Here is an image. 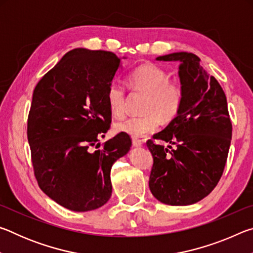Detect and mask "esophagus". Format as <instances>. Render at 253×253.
<instances>
[{
  "instance_id": "esophagus-1",
  "label": "esophagus",
  "mask_w": 253,
  "mask_h": 253,
  "mask_svg": "<svg viewBox=\"0 0 253 253\" xmlns=\"http://www.w3.org/2000/svg\"><path fill=\"white\" fill-rule=\"evenodd\" d=\"M132 145H134V146H136V147H138V146H142L143 145V140L142 139H139V138H136V137H132Z\"/></svg>"
}]
</instances>
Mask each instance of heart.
<instances>
[{
  "label": "heart",
  "instance_id": "1",
  "mask_svg": "<svg viewBox=\"0 0 253 253\" xmlns=\"http://www.w3.org/2000/svg\"><path fill=\"white\" fill-rule=\"evenodd\" d=\"M128 84L132 89L148 93L145 105L147 115L129 117L115 125V130L125 132L132 137H142L155 131L163 122H170L177 116L184 99L181 83L169 80V76L163 68L154 63H145L137 67L128 76ZM108 109L116 118L126 113V92L121 84L111 83L106 92Z\"/></svg>",
  "mask_w": 253,
  "mask_h": 253
}]
</instances>
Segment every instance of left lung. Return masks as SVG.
<instances>
[{"label": "left lung", "mask_w": 253, "mask_h": 253, "mask_svg": "<svg viewBox=\"0 0 253 253\" xmlns=\"http://www.w3.org/2000/svg\"><path fill=\"white\" fill-rule=\"evenodd\" d=\"M156 60L181 62L184 99L177 116L153 136L169 146L146 143L154 161L149 190L164 204H194L211 193L223 174L232 137L226 97L198 55L174 52Z\"/></svg>", "instance_id": "8db88e82"}]
</instances>
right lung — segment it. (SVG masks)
<instances>
[{"instance_id":"obj_1","label":"right lung","mask_w":253,"mask_h":253,"mask_svg":"<svg viewBox=\"0 0 253 253\" xmlns=\"http://www.w3.org/2000/svg\"><path fill=\"white\" fill-rule=\"evenodd\" d=\"M119 67L121 59L109 51L74 49L34 88L28 118L34 175L50 199L71 211L107 203L111 166L131 146L129 136L119 132L91 151L110 127L106 92Z\"/></svg>"}]
</instances>
